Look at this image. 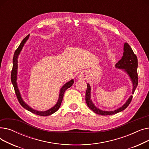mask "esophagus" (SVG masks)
<instances>
[{"instance_id":"34e87169","label":"esophagus","mask_w":149,"mask_h":149,"mask_svg":"<svg viewBox=\"0 0 149 149\" xmlns=\"http://www.w3.org/2000/svg\"><path fill=\"white\" fill-rule=\"evenodd\" d=\"M79 79H86V74H84V73H81L79 75Z\"/></svg>"}]
</instances>
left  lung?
<instances>
[{
	"mask_svg": "<svg viewBox=\"0 0 149 149\" xmlns=\"http://www.w3.org/2000/svg\"><path fill=\"white\" fill-rule=\"evenodd\" d=\"M115 67L118 69H124L125 72L130 77V79L133 84V89L132 93L134 94V92L137 88L138 83V78L137 73V68H138V59L136 55L134 54L132 49L130 48V45L127 43H125L124 45V52L123 56L121 59L116 63ZM91 86L88 83L87 84V89L86 92V102L88 106L89 107L91 110L97 114L101 115H113L124 111L125 109L129 105L131 101L132 100L133 96L131 95L125 104L120 108L116 109L113 111H104L100 110V109L97 108L94 104L93 103L91 99Z\"/></svg>",
	"mask_w": 149,
	"mask_h": 149,
	"instance_id": "1",
	"label": "left lung"
}]
</instances>
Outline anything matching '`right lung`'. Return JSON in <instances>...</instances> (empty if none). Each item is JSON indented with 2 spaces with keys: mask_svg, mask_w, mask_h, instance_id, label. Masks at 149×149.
I'll list each match as a JSON object with an SVG mask.
<instances>
[{
  "mask_svg": "<svg viewBox=\"0 0 149 149\" xmlns=\"http://www.w3.org/2000/svg\"><path fill=\"white\" fill-rule=\"evenodd\" d=\"M29 35H28L22 41V42L20 43L19 46L18 47V48L15 50L14 54V57H13V69L11 71V82L12 84L13 85V87L15 91V95L17 96V98L18 99V101L19 103L20 104V105L24 107L25 109H26V110H28V111L32 112L36 115H38L40 116H48L56 112V111H58V109H59V107H60L61 103L62 102L63 100V95H64V93L65 92V91L68 89L69 88L71 87L73 83H74V80H70L69 81L67 82L66 84H65L63 86L62 88L60 89V94H59V97H58V100L57 103H56V104L55 105L54 107H52L51 109H49L48 111H38L36 110H34V109H32L31 107H30L28 105H27L25 102L23 100L22 98L21 97V95L20 93L19 88L17 87V58H18V56L20 52V51L22 49L23 46H24V44L25 43V42H26V40L28 39Z\"/></svg>",
  "mask_w": 149,
  "mask_h": 149,
  "instance_id": "obj_1",
  "label": "right lung"
}]
</instances>
